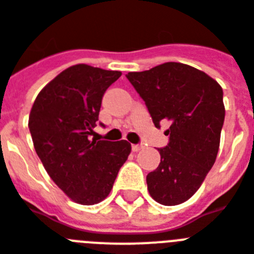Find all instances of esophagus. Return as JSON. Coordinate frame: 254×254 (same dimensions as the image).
Returning a JSON list of instances; mask_svg holds the SVG:
<instances>
[{"mask_svg":"<svg viewBox=\"0 0 254 254\" xmlns=\"http://www.w3.org/2000/svg\"><path fill=\"white\" fill-rule=\"evenodd\" d=\"M143 148V144H131V150L134 151V152H138V151H140Z\"/></svg>","mask_w":254,"mask_h":254,"instance_id":"esophagus-1","label":"esophagus"}]
</instances>
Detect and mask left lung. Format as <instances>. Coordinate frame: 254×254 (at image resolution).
I'll use <instances>...</instances> for the list:
<instances>
[{
  "label": "left lung",
  "mask_w": 254,
  "mask_h": 254,
  "mask_svg": "<svg viewBox=\"0 0 254 254\" xmlns=\"http://www.w3.org/2000/svg\"><path fill=\"white\" fill-rule=\"evenodd\" d=\"M146 103L155 127L169 121V143L159 167L147 174L151 197L178 205L199 190L216 161L225 121L222 87L205 72L168 62L127 74Z\"/></svg>",
  "instance_id": "obj_1"
}]
</instances>
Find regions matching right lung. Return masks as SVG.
<instances>
[{
    "mask_svg": "<svg viewBox=\"0 0 254 254\" xmlns=\"http://www.w3.org/2000/svg\"><path fill=\"white\" fill-rule=\"evenodd\" d=\"M121 76L87 64L67 68L38 93L29 114L33 146L55 185L82 205L101 203L131 151L127 140L90 139L102 98Z\"/></svg>",
    "mask_w": 254,
    "mask_h": 254,
    "instance_id": "add662e5",
    "label": "right lung"
}]
</instances>
